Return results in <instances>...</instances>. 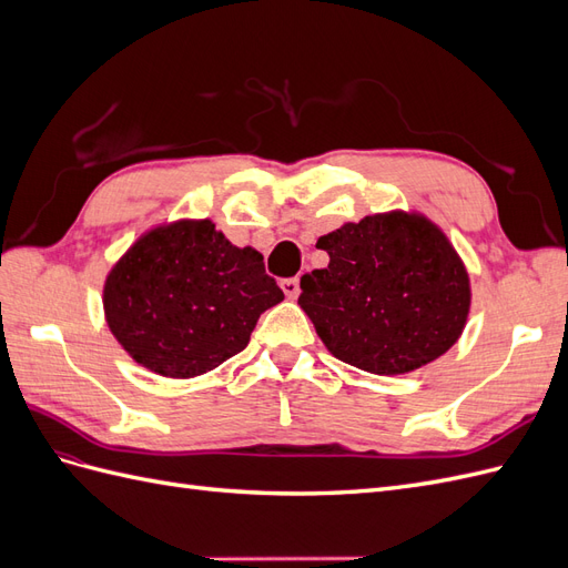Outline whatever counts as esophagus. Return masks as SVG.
Returning a JSON list of instances; mask_svg holds the SVG:
<instances>
[{
    "instance_id": "1",
    "label": "esophagus",
    "mask_w": 568,
    "mask_h": 568,
    "mask_svg": "<svg viewBox=\"0 0 568 568\" xmlns=\"http://www.w3.org/2000/svg\"><path fill=\"white\" fill-rule=\"evenodd\" d=\"M282 291H284V294H286V298H288V301L298 298V294H301V282H298V277L284 280V282H282Z\"/></svg>"
}]
</instances>
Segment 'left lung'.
I'll use <instances>...</instances> for the list:
<instances>
[{
	"label": "left lung",
	"mask_w": 568,
	"mask_h": 568,
	"mask_svg": "<svg viewBox=\"0 0 568 568\" xmlns=\"http://www.w3.org/2000/svg\"><path fill=\"white\" fill-rule=\"evenodd\" d=\"M329 265L301 277V311L334 357L395 376L448 353L467 326L469 272L417 211L374 213L317 239Z\"/></svg>",
	"instance_id": "1"
}]
</instances>
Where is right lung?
<instances>
[{
	"label": "right lung",
	"mask_w": 568,
	"mask_h": 568,
	"mask_svg": "<svg viewBox=\"0 0 568 568\" xmlns=\"http://www.w3.org/2000/svg\"><path fill=\"white\" fill-rule=\"evenodd\" d=\"M284 301L263 255L239 248L213 220L146 230L104 282V317L123 351L165 379H194L242 353L255 322Z\"/></svg>",
	"instance_id": "add662e5"
}]
</instances>
